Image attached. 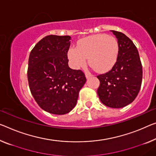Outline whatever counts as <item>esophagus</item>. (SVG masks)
<instances>
[{"label":"esophagus","mask_w":156,"mask_h":156,"mask_svg":"<svg viewBox=\"0 0 156 156\" xmlns=\"http://www.w3.org/2000/svg\"><path fill=\"white\" fill-rule=\"evenodd\" d=\"M85 75H86V79H89L90 77H91V76H93V75H91V74L89 73H88V72H87V73H85Z\"/></svg>","instance_id":"1"}]
</instances>
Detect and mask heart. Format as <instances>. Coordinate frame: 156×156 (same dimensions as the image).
Returning a JSON list of instances; mask_svg holds the SVG:
<instances>
[{"instance_id": "heart-1", "label": "heart", "mask_w": 156, "mask_h": 156, "mask_svg": "<svg viewBox=\"0 0 156 156\" xmlns=\"http://www.w3.org/2000/svg\"><path fill=\"white\" fill-rule=\"evenodd\" d=\"M119 54V44L112 35L98 34L79 40L76 47L70 48L68 58L74 68H82L88 63L98 72L109 71L116 63Z\"/></svg>"}]
</instances>
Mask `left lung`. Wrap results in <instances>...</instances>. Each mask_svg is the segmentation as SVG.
Returning a JSON list of instances; mask_svg holds the SVG:
<instances>
[{
  "instance_id": "obj_1",
  "label": "left lung",
  "mask_w": 156,
  "mask_h": 156,
  "mask_svg": "<svg viewBox=\"0 0 156 156\" xmlns=\"http://www.w3.org/2000/svg\"><path fill=\"white\" fill-rule=\"evenodd\" d=\"M119 44L116 63L107 73L97 76L100 80L98 95L103 104L122 108L134 101L142 81V66L138 50L123 33L112 30Z\"/></svg>"
}]
</instances>
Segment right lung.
<instances>
[{
	"label": "right lung",
	"mask_w": 156,
	"mask_h": 156,
	"mask_svg": "<svg viewBox=\"0 0 156 156\" xmlns=\"http://www.w3.org/2000/svg\"><path fill=\"white\" fill-rule=\"evenodd\" d=\"M71 37L50 35L40 40L28 58V81L37 105L49 113L63 115L75 107L86 81L81 70L68 66Z\"/></svg>",
	"instance_id": "1"
}]
</instances>
